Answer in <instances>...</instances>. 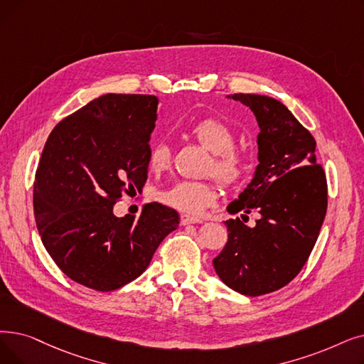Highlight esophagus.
Segmentation results:
<instances>
[{
  "label": "esophagus",
  "instance_id": "1",
  "mask_svg": "<svg viewBox=\"0 0 364 364\" xmlns=\"http://www.w3.org/2000/svg\"><path fill=\"white\" fill-rule=\"evenodd\" d=\"M192 223H202V220L198 217H192L187 214H181V225H192Z\"/></svg>",
  "mask_w": 364,
  "mask_h": 364
}]
</instances>
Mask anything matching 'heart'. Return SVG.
<instances>
[{
	"instance_id": "b5f03b06",
	"label": "heart",
	"mask_w": 364,
	"mask_h": 364,
	"mask_svg": "<svg viewBox=\"0 0 364 364\" xmlns=\"http://www.w3.org/2000/svg\"><path fill=\"white\" fill-rule=\"evenodd\" d=\"M192 135L199 143L214 153L210 171L225 184L240 183L248 171V157L235 149V134L230 126L217 117H205L191 126ZM172 153L166 141L161 139L151 144L149 151V166L161 172L171 165ZM161 200L181 213L199 215L217 200L215 187L207 181L180 180L161 193Z\"/></svg>"
}]
</instances>
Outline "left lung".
Segmentation results:
<instances>
[{"mask_svg":"<svg viewBox=\"0 0 364 364\" xmlns=\"http://www.w3.org/2000/svg\"><path fill=\"white\" fill-rule=\"evenodd\" d=\"M256 116L259 165L230 214H260L255 228L226 220L228 242L213 260L228 287L245 296L279 290L300 272L317 242L327 211V181L315 139L290 109L264 95L235 93Z\"/></svg>","mask_w":364,"mask_h":364,"instance_id":"8db88e82","label":"left lung"}]
</instances>
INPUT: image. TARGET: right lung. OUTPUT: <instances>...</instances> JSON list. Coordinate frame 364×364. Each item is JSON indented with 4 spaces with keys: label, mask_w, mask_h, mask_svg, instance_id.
I'll list each match as a JSON object with an SVG mask.
<instances>
[{
    "label": "right lung",
    "mask_w": 364,
    "mask_h": 364,
    "mask_svg": "<svg viewBox=\"0 0 364 364\" xmlns=\"http://www.w3.org/2000/svg\"><path fill=\"white\" fill-rule=\"evenodd\" d=\"M153 95L107 93L60 120L43 149L34 181V215L44 248L73 281L117 290L143 274L176 210L147 203L141 215L116 217L122 193L147 180Z\"/></svg>",
    "instance_id": "right-lung-1"
}]
</instances>
